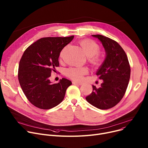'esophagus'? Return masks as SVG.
I'll return each instance as SVG.
<instances>
[{
	"label": "esophagus",
	"instance_id": "obj_1",
	"mask_svg": "<svg viewBox=\"0 0 148 148\" xmlns=\"http://www.w3.org/2000/svg\"><path fill=\"white\" fill-rule=\"evenodd\" d=\"M73 84L75 85H81L82 84V82H76V81H73Z\"/></svg>",
	"mask_w": 148,
	"mask_h": 148
}]
</instances>
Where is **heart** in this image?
Instances as JSON below:
<instances>
[{"instance_id":"b5f03b06","label":"heart","mask_w":148,"mask_h":148,"mask_svg":"<svg viewBox=\"0 0 148 148\" xmlns=\"http://www.w3.org/2000/svg\"><path fill=\"white\" fill-rule=\"evenodd\" d=\"M84 53L88 58L89 62L94 66H99L101 64V59L97 54L100 50L99 45L91 40H85L80 42ZM63 50L61 53V56ZM88 73L86 67H70L66 71V75L75 81L82 80L84 75Z\"/></svg>"}]
</instances>
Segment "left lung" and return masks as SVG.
Returning <instances> with one entry per match:
<instances>
[{"instance_id":"obj_1","label":"left lung","mask_w":148,"mask_h":148,"mask_svg":"<svg viewBox=\"0 0 148 148\" xmlns=\"http://www.w3.org/2000/svg\"><path fill=\"white\" fill-rule=\"evenodd\" d=\"M92 36L101 42L106 56L96 73L103 82L99 88L92 85V92L86 99L99 109H109L117 105L126 92L130 76V66L126 53L118 42L101 35Z\"/></svg>"}]
</instances>
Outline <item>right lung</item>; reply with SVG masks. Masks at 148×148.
Listing matches in <instances>:
<instances>
[{"instance_id": "1", "label": "right lung", "mask_w": 148, "mask_h": 148, "mask_svg": "<svg viewBox=\"0 0 148 148\" xmlns=\"http://www.w3.org/2000/svg\"><path fill=\"white\" fill-rule=\"evenodd\" d=\"M73 38V36L41 38L29 45L22 55L19 64V82L28 101L37 108L48 110L59 105L72 85L66 78L51 84L49 77L59 66L61 51Z\"/></svg>"}]
</instances>
